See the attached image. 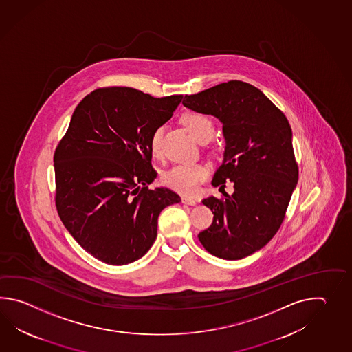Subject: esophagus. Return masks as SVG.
Segmentation results:
<instances>
[{
	"label": "esophagus",
	"mask_w": 352,
	"mask_h": 352,
	"mask_svg": "<svg viewBox=\"0 0 352 352\" xmlns=\"http://www.w3.org/2000/svg\"><path fill=\"white\" fill-rule=\"evenodd\" d=\"M181 202L186 204V205H196V200L191 199V197H181Z\"/></svg>",
	"instance_id": "obj_1"
}]
</instances>
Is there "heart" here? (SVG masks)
Wrapping results in <instances>:
<instances>
[{
	"instance_id": "1",
	"label": "heart",
	"mask_w": 352,
	"mask_h": 352,
	"mask_svg": "<svg viewBox=\"0 0 352 352\" xmlns=\"http://www.w3.org/2000/svg\"><path fill=\"white\" fill-rule=\"evenodd\" d=\"M182 124L199 142H206L214 135V124L201 113L190 112L182 116ZM162 128H156L150 137V151L153 157L162 155ZM209 168L202 164H181L171 167L162 175V184L179 194L192 195L209 177Z\"/></svg>"
}]
</instances>
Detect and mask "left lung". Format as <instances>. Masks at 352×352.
<instances>
[{
	"label": "left lung",
	"mask_w": 352,
	"mask_h": 352,
	"mask_svg": "<svg viewBox=\"0 0 352 352\" xmlns=\"http://www.w3.org/2000/svg\"><path fill=\"white\" fill-rule=\"evenodd\" d=\"M182 104L221 120L226 141L224 162L212 179L224 196L202 200L214 220L197 238L215 256L245 258L279 230L298 181L289 122L261 90L240 80L185 96ZM226 179L233 182L232 195L222 191Z\"/></svg>",
	"instance_id": "obj_1"
}]
</instances>
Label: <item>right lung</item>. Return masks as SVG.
Wrapping results in <instances>:
<instances>
[{
	"label": "right lung",
	"instance_id": "1",
	"mask_svg": "<svg viewBox=\"0 0 352 352\" xmlns=\"http://www.w3.org/2000/svg\"><path fill=\"white\" fill-rule=\"evenodd\" d=\"M181 94L155 98L127 87L93 90L76 105L54 153L55 206L80 247L122 265L147 253L158 215L179 201L173 190L148 185L150 137L173 117Z\"/></svg>",
	"mask_w": 352,
	"mask_h": 352
}]
</instances>
